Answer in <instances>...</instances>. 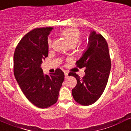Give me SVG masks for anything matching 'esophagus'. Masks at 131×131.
Returning <instances> with one entry per match:
<instances>
[{
    "label": "esophagus",
    "mask_w": 131,
    "mask_h": 131,
    "mask_svg": "<svg viewBox=\"0 0 131 131\" xmlns=\"http://www.w3.org/2000/svg\"><path fill=\"white\" fill-rule=\"evenodd\" d=\"M64 74H65V77L66 78H68V72L67 71H64Z\"/></svg>",
    "instance_id": "obj_1"
}]
</instances>
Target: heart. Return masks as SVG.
Wrapping results in <instances>:
<instances>
[{"instance_id": "1", "label": "heart", "mask_w": 131, "mask_h": 131, "mask_svg": "<svg viewBox=\"0 0 131 131\" xmlns=\"http://www.w3.org/2000/svg\"><path fill=\"white\" fill-rule=\"evenodd\" d=\"M60 35L68 41L71 47H75L79 41L81 37V34L79 30L75 27H68V28L63 29L60 31ZM51 47L52 41L48 40V47L51 48Z\"/></svg>"}]
</instances>
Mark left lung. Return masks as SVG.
Segmentation results:
<instances>
[{"mask_svg": "<svg viewBox=\"0 0 131 131\" xmlns=\"http://www.w3.org/2000/svg\"><path fill=\"white\" fill-rule=\"evenodd\" d=\"M76 65L77 68L86 69L82 78L75 73H69L77 81L75 87L72 89L73 97L81 105L92 104L104 91L111 69L108 45L101 34H97L95 31L91 33L87 49Z\"/></svg>", "mask_w": 131, "mask_h": 131, "instance_id": "left-lung-1", "label": "left lung"}]
</instances>
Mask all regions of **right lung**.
Here are the masks:
<instances>
[{
	"label": "right lung",
	"mask_w": 131,
	"mask_h": 131,
	"mask_svg": "<svg viewBox=\"0 0 131 131\" xmlns=\"http://www.w3.org/2000/svg\"><path fill=\"white\" fill-rule=\"evenodd\" d=\"M52 27L37 28L27 33L14 54V73L21 90L29 101L40 108H47L58 100L64 73L45 75L40 68L48 55V36Z\"/></svg>",
	"instance_id": "obj_1"
}]
</instances>
